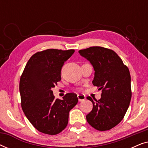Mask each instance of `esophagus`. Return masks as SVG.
I'll list each match as a JSON object with an SVG mask.
<instances>
[{
	"label": "esophagus",
	"mask_w": 148,
	"mask_h": 148,
	"mask_svg": "<svg viewBox=\"0 0 148 148\" xmlns=\"http://www.w3.org/2000/svg\"><path fill=\"white\" fill-rule=\"evenodd\" d=\"M77 98H78V100L79 101V102H82V101H84L86 100V96L84 94H78L77 95Z\"/></svg>",
	"instance_id": "1"
}]
</instances>
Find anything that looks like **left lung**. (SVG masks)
<instances>
[{
	"label": "left lung",
	"mask_w": 148,
	"mask_h": 148,
	"mask_svg": "<svg viewBox=\"0 0 148 148\" xmlns=\"http://www.w3.org/2000/svg\"><path fill=\"white\" fill-rule=\"evenodd\" d=\"M79 53L90 62L94 70V86L102 91L86 119L98 131L110 130L123 120L131 98V75L129 69L116 52L100 46L80 50Z\"/></svg>",
	"instance_id": "left-lung-1"
}]
</instances>
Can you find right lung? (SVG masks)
<instances>
[{
  "instance_id": "obj_1",
  "label": "right lung",
  "mask_w": 148,
  "mask_h": 148,
  "mask_svg": "<svg viewBox=\"0 0 148 148\" xmlns=\"http://www.w3.org/2000/svg\"><path fill=\"white\" fill-rule=\"evenodd\" d=\"M74 50L48 49L34 54L20 78L19 92L24 114L32 125L45 134L56 135L68 124L70 110L77 104V96L69 93L55 99L52 88L61 80L62 66Z\"/></svg>"
}]
</instances>
